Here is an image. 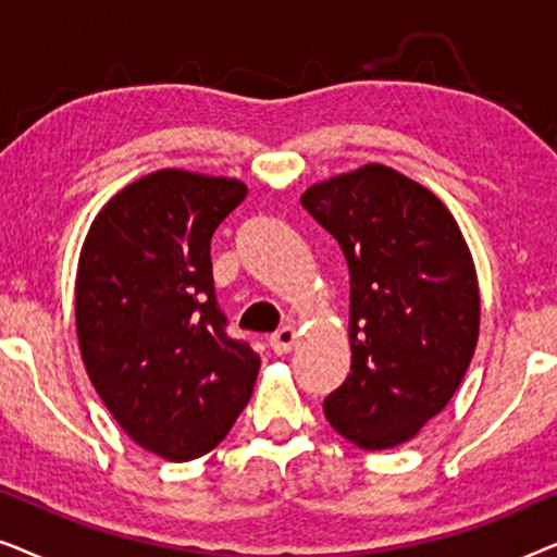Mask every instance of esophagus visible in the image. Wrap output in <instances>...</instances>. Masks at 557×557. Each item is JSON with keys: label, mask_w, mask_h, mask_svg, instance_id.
Segmentation results:
<instances>
[{"label": "esophagus", "mask_w": 557, "mask_h": 557, "mask_svg": "<svg viewBox=\"0 0 557 557\" xmlns=\"http://www.w3.org/2000/svg\"><path fill=\"white\" fill-rule=\"evenodd\" d=\"M296 337H299V334H296L294 326L286 324V326H281L278 332L271 334L269 345H271V349H273V352H276V355H286V352H292V349H294Z\"/></svg>", "instance_id": "34e87169"}]
</instances>
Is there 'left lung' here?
I'll return each mask as SVG.
<instances>
[{"label":"left lung","instance_id":"left-lung-1","mask_svg":"<svg viewBox=\"0 0 557 557\" xmlns=\"http://www.w3.org/2000/svg\"><path fill=\"white\" fill-rule=\"evenodd\" d=\"M301 205L349 269L352 372L326 395V421L368 451L406 444L446 408L474 357L467 240L431 189L383 164L311 185Z\"/></svg>","mask_w":557,"mask_h":557}]
</instances>
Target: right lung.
Segmentation results:
<instances>
[{"mask_svg": "<svg viewBox=\"0 0 557 557\" xmlns=\"http://www.w3.org/2000/svg\"><path fill=\"white\" fill-rule=\"evenodd\" d=\"M238 180L159 170L98 212L75 278L88 377L116 423L166 461L208 454L248 406L261 357L227 337L210 240L246 200Z\"/></svg>", "mask_w": 557, "mask_h": 557, "instance_id": "add662e5", "label": "right lung"}]
</instances>
